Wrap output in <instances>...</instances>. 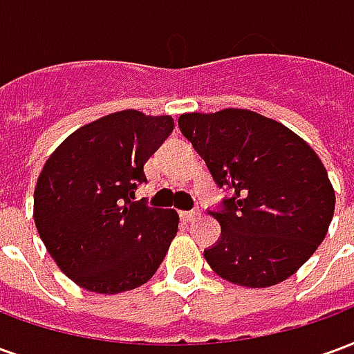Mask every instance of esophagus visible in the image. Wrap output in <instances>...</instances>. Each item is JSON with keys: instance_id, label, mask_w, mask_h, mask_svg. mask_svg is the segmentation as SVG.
Here are the masks:
<instances>
[{"instance_id": "34e87169", "label": "esophagus", "mask_w": 354, "mask_h": 354, "mask_svg": "<svg viewBox=\"0 0 354 354\" xmlns=\"http://www.w3.org/2000/svg\"><path fill=\"white\" fill-rule=\"evenodd\" d=\"M180 216L184 218L185 222H193V220H195V218L199 216V212H197V210H185V212H182Z\"/></svg>"}]
</instances>
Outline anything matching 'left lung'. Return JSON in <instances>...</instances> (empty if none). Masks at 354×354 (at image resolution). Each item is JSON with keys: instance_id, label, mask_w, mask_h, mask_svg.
<instances>
[{"instance_id": "8db88e82", "label": "left lung", "mask_w": 354, "mask_h": 354, "mask_svg": "<svg viewBox=\"0 0 354 354\" xmlns=\"http://www.w3.org/2000/svg\"><path fill=\"white\" fill-rule=\"evenodd\" d=\"M178 127L230 193L214 210L222 235L205 250L225 281L266 288L294 274L326 237L335 195L297 134L248 109L184 113Z\"/></svg>"}]
</instances>
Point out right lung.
Wrapping results in <instances>:
<instances>
[{
	"instance_id": "obj_1",
	"label": "right lung",
	"mask_w": 354,
	"mask_h": 354,
	"mask_svg": "<svg viewBox=\"0 0 354 354\" xmlns=\"http://www.w3.org/2000/svg\"><path fill=\"white\" fill-rule=\"evenodd\" d=\"M172 131V117L124 109L77 129L45 162L34 193L35 227L81 288H138L165 260L178 214L134 201V192L147 182L144 165Z\"/></svg>"
}]
</instances>
